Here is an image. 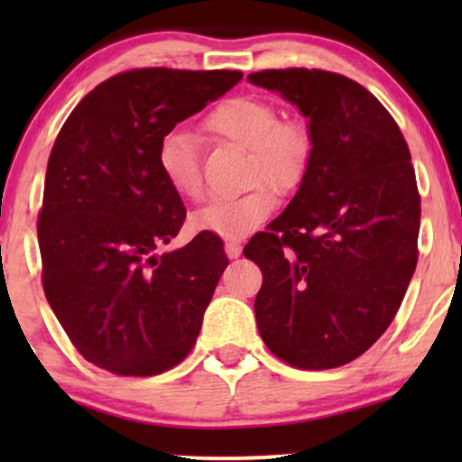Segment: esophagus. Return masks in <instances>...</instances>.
Wrapping results in <instances>:
<instances>
[{
	"mask_svg": "<svg viewBox=\"0 0 462 462\" xmlns=\"http://www.w3.org/2000/svg\"><path fill=\"white\" fill-rule=\"evenodd\" d=\"M226 254L230 259H236L241 254V245L239 241H226Z\"/></svg>",
	"mask_w": 462,
	"mask_h": 462,
	"instance_id": "obj_1",
	"label": "esophagus"
}]
</instances>
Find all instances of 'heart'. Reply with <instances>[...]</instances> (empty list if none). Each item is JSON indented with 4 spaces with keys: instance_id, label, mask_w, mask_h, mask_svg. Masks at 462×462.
I'll return each mask as SVG.
<instances>
[{
    "instance_id": "obj_1",
    "label": "heart",
    "mask_w": 462,
    "mask_h": 462,
    "mask_svg": "<svg viewBox=\"0 0 462 462\" xmlns=\"http://www.w3.org/2000/svg\"><path fill=\"white\" fill-rule=\"evenodd\" d=\"M203 127L221 141L248 149V185L268 182L274 192L286 197L300 188L309 171L313 153L309 127L300 120H282L277 106L261 97L239 96L221 102L205 116ZM156 162L179 197L201 201L203 179L192 134L183 129L167 132L158 143ZM269 189L257 186L241 197L217 199L194 214L192 226L226 239H239L273 214L277 201Z\"/></svg>"
}]
</instances>
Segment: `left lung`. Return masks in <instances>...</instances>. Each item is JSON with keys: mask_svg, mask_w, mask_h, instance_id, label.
I'll use <instances>...</instances> for the list:
<instances>
[{"mask_svg": "<svg viewBox=\"0 0 462 462\" xmlns=\"http://www.w3.org/2000/svg\"><path fill=\"white\" fill-rule=\"evenodd\" d=\"M254 87L309 118V171L244 254L265 346L297 369H335L389 328L418 263L420 194L402 132L374 93L339 73L270 69Z\"/></svg>", "mask_w": 462, "mask_h": 462, "instance_id": "1", "label": "left lung"}]
</instances>
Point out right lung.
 <instances>
[{"label": "right lung", "mask_w": 462, "mask_h": 462, "mask_svg": "<svg viewBox=\"0 0 462 462\" xmlns=\"http://www.w3.org/2000/svg\"><path fill=\"white\" fill-rule=\"evenodd\" d=\"M241 78L134 69L88 91L60 129L37 221L42 283L91 365L116 375H158L197 344L227 257L212 232L156 253L185 221L156 149Z\"/></svg>", "instance_id": "obj_1"}]
</instances>
